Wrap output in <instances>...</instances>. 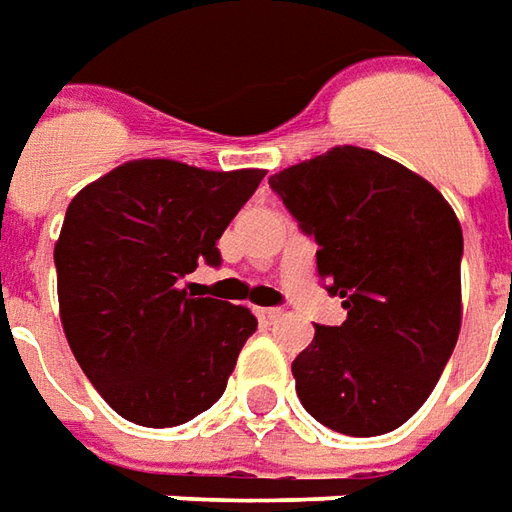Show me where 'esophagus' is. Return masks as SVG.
Masks as SVG:
<instances>
[{"instance_id": "34e87169", "label": "esophagus", "mask_w": 512, "mask_h": 512, "mask_svg": "<svg viewBox=\"0 0 512 512\" xmlns=\"http://www.w3.org/2000/svg\"><path fill=\"white\" fill-rule=\"evenodd\" d=\"M256 317H259L262 323H276L278 317H281V309H276V306H264V309H256Z\"/></svg>"}]
</instances>
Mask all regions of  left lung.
<instances>
[{
	"instance_id": "obj_1",
	"label": "left lung",
	"mask_w": 512,
	"mask_h": 512,
	"mask_svg": "<svg viewBox=\"0 0 512 512\" xmlns=\"http://www.w3.org/2000/svg\"><path fill=\"white\" fill-rule=\"evenodd\" d=\"M317 276L343 298V326H315L292 362L315 421L351 438L393 432L421 410L457 345L463 228L412 169L362 147H331L270 178Z\"/></svg>"
}]
</instances>
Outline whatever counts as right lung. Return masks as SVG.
<instances>
[{
  "mask_svg": "<svg viewBox=\"0 0 512 512\" xmlns=\"http://www.w3.org/2000/svg\"><path fill=\"white\" fill-rule=\"evenodd\" d=\"M262 178L264 169L139 158L69 203L55 242L61 323L88 382L122 418L178 426L222 396L256 317L192 298L181 278L197 262L220 264L217 239Z\"/></svg>",
  "mask_w": 512,
  "mask_h": 512,
  "instance_id": "right-lung-1",
  "label": "right lung"
}]
</instances>
